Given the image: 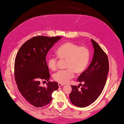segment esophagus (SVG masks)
<instances>
[{"mask_svg": "<svg viewBox=\"0 0 124 124\" xmlns=\"http://www.w3.org/2000/svg\"><path fill=\"white\" fill-rule=\"evenodd\" d=\"M64 85V84H61V83H58V86L59 87H62V86H63Z\"/></svg>", "mask_w": 124, "mask_h": 124, "instance_id": "34e87169", "label": "esophagus"}]
</instances>
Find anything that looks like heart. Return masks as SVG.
I'll return each instance as SVG.
<instances>
[{"label":"heart","mask_w":124,"mask_h":124,"mask_svg":"<svg viewBox=\"0 0 124 124\" xmlns=\"http://www.w3.org/2000/svg\"><path fill=\"white\" fill-rule=\"evenodd\" d=\"M58 58L66 61L65 70L61 71L54 74V80L61 84H66L74 76L83 73L87 68L90 58V52L87 47L71 42H67L58 48L56 52ZM57 58L49 57L47 66L51 70L57 69Z\"/></svg>","instance_id":"b5f03b06"}]
</instances>
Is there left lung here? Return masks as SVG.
Masks as SVG:
<instances>
[{
  "label": "left lung",
  "instance_id": "obj_1",
  "mask_svg": "<svg viewBox=\"0 0 124 124\" xmlns=\"http://www.w3.org/2000/svg\"><path fill=\"white\" fill-rule=\"evenodd\" d=\"M91 41L94 49L92 62L78 78L83 84H80L82 86L81 90H78L77 86H71V102L80 108L88 106L99 97L106 84L109 69L107 55L96 41L93 39Z\"/></svg>",
  "mask_w": 124,
  "mask_h": 124
}]
</instances>
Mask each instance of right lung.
Segmentation results:
<instances>
[{
  "mask_svg": "<svg viewBox=\"0 0 124 124\" xmlns=\"http://www.w3.org/2000/svg\"><path fill=\"white\" fill-rule=\"evenodd\" d=\"M61 37L37 36L25 42L18 50L14 62L15 80L20 92L37 108L49 103L58 88L56 82L48 81L50 75L46 61L47 53ZM48 82L46 88L40 86Z\"/></svg>",
  "mask_w": 124,
  "mask_h": 124,
  "instance_id": "1",
  "label": "right lung"
}]
</instances>
